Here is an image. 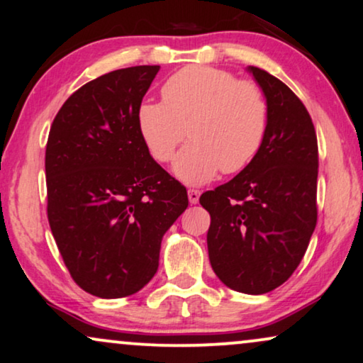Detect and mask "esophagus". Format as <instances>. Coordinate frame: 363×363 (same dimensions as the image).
<instances>
[{"mask_svg":"<svg viewBox=\"0 0 363 363\" xmlns=\"http://www.w3.org/2000/svg\"><path fill=\"white\" fill-rule=\"evenodd\" d=\"M187 197H189L191 204H197V202H199V197H201V191L189 189L187 191Z\"/></svg>","mask_w":363,"mask_h":363,"instance_id":"34e87169","label":"esophagus"}]
</instances>
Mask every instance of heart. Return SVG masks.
Masks as SVG:
<instances>
[{
	"mask_svg": "<svg viewBox=\"0 0 363 363\" xmlns=\"http://www.w3.org/2000/svg\"><path fill=\"white\" fill-rule=\"evenodd\" d=\"M267 121L269 104L257 84L211 66L177 71L162 86V101H143L138 109L139 133L159 162L171 161L189 134L172 169L192 186L247 167L262 147Z\"/></svg>",
	"mask_w": 363,
	"mask_h": 363,
	"instance_id": "1",
	"label": "heart"
}]
</instances>
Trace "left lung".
Returning a JSON list of instances; mask_svg holds the SVG:
<instances>
[{
  "label": "left lung",
  "mask_w": 363,
  "mask_h": 363,
  "mask_svg": "<svg viewBox=\"0 0 363 363\" xmlns=\"http://www.w3.org/2000/svg\"><path fill=\"white\" fill-rule=\"evenodd\" d=\"M269 104L267 131L252 162L201 196L211 214L207 250L232 291L267 294L282 286L306 254L317 224L315 128L292 89L249 66Z\"/></svg>",
  "instance_id": "8db88e82"
}]
</instances>
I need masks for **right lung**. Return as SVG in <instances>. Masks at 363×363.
Masks as SVG:
<instances>
[{
  "mask_svg": "<svg viewBox=\"0 0 363 363\" xmlns=\"http://www.w3.org/2000/svg\"><path fill=\"white\" fill-rule=\"evenodd\" d=\"M159 66L111 71L62 104L46 144L48 220L71 277L101 298L133 296L157 272L166 230L186 211L154 161L138 109Z\"/></svg>",
  "mask_w": 363,
  "mask_h": 363,
  "instance_id": "right-lung-1",
  "label": "right lung"
}]
</instances>
